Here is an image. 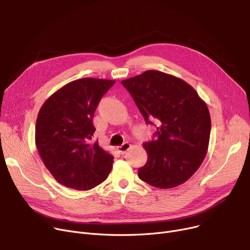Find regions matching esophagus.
<instances>
[{
  "label": "esophagus",
  "instance_id": "1",
  "mask_svg": "<svg viewBox=\"0 0 250 250\" xmlns=\"http://www.w3.org/2000/svg\"><path fill=\"white\" fill-rule=\"evenodd\" d=\"M130 147H132V145L129 143H125L122 146H118L116 148V151L120 154H125L128 149H130Z\"/></svg>",
  "mask_w": 250,
  "mask_h": 250
}]
</instances>
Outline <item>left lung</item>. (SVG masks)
<instances>
[{
    "label": "left lung",
    "mask_w": 250,
    "mask_h": 250,
    "mask_svg": "<svg viewBox=\"0 0 250 250\" xmlns=\"http://www.w3.org/2000/svg\"><path fill=\"white\" fill-rule=\"evenodd\" d=\"M122 84L146 123L153 118L159 123L157 139L143 144L148 161L139 168V177L158 188L185 183L208 152L211 116L206 102L182 79L160 71H146Z\"/></svg>",
    "instance_id": "8db88e82"
}]
</instances>
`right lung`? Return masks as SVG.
<instances>
[{
	"mask_svg": "<svg viewBox=\"0 0 250 250\" xmlns=\"http://www.w3.org/2000/svg\"><path fill=\"white\" fill-rule=\"evenodd\" d=\"M114 83L107 79H79L56 91L39 110L36 147L43 164L61 185L88 190L109 175L113 156L91 139L97 105Z\"/></svg>",
	"mask_w": 250,
	"mask_h": 250,
	"instance_id": "right-lung-1",
	"label": "right lung"
}]
</instances>
